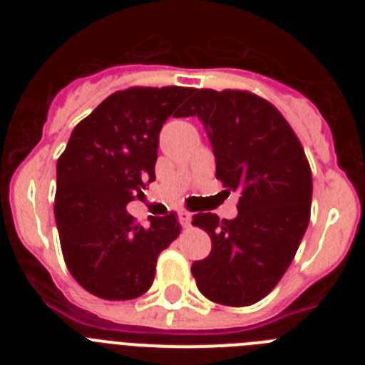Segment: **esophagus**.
Returning <instances> with one entry per match:
<instances>
[{"label":"esophagus","mask_w":365,"mask_h":365,"mask_svg":"<svg viewBox=\"0 0 365 365\" xmlns=\"http://www.w3.org/2000/svg\"><path fill=\"white\" fill-rule=\"evenodd\" d=\"M177 215H179V222H180V225H182V227H185V228L192 225V214H190V212L179 210V212H177Z\"/></svg>","instance_id":"obj_1"}]
</instances>
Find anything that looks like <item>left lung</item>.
<instances>
[{
  "instance_id": "1",
  "label": "left lung",
  "mask_w": 365,
  "mask_h": 365,
  "mask_svg": "<svg viewBox=\"0 0 365 365\" xmlns=\"http://www.w3.org/2000/svg\"><path fill=\"white\" fill-rule=\"evenodd\" d=\"M182 117L205 125L215 177L240 193L237 215H193L212 250L195 261L197 289L221 305L265 298L294 259L309 227L312 175L298 137L270 102L247 91L195 89Z\"/></svg>"
}]
</instances>
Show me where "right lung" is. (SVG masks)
I'll use <instances>...</instances> for the list:
<instances>
[{
  "mask_svg": "<svg viewBox=\"0 0 365 365\" xmlns=\"http://www.w3.org/2000/svg\"><path fill=\"white\" fill-rule=\"evenodd\" d=\"M192 87L113 93L71 133L56 164V217L73 278L102 299H133L153 283L157 257L180 232L177 215L135 225L125 205L155 180L163 124L182 117Z\"/></svg>",
  "mask_w": 365,
  "mask_h": 365,
  "instance_id": "add662e5",
  "label": "right lung"
}]
</instances>
